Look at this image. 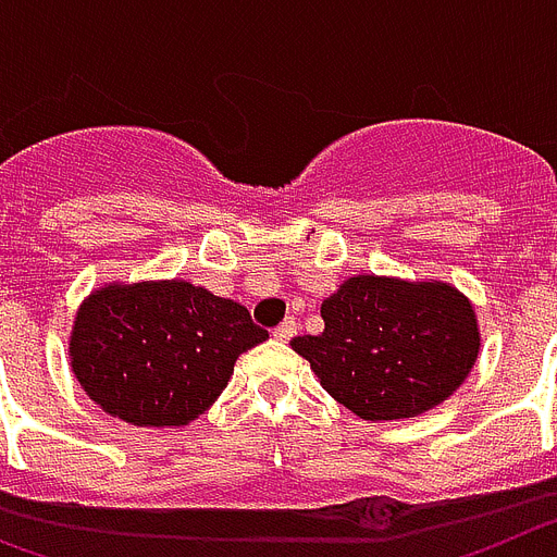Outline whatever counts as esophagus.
Here are the masks:
<instances>
[{"mask_svg":"<svg viewBox=\"0 0 557 557\" xmlns=\"http://www.w3.org/2000/svg\"><path fill=\"white\" fill-rule=\"evenodd\" d=\"M294 333H297V322H294V319L288 317V319H283V322H280L277 327H274L272 336L277 338V342H288V338H292Z\"/></svg>","mask_w":557,"mask_h":557,"instance_id":"esophagus-1","label":"esophagus"}]
</instances>
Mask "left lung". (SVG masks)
Returning <instances> with one entry per match:
<instances>
[{"instance_id": "left-lung-1", "label": "left lung", "mask_w": 557, "mask_h": 557, "mask_svg": "<svg viewBox=\"0 0 557 557\" xmlns=\"http://www.w3.org/2000/svg\"><path fill=\"white\" fill-rule=\"evenodd\" d=\"M325 331L292 350L364 420H404L451 398L480 359L473 302L443 280L356 274L322 302Z\"/></svg>"}]
</instances>
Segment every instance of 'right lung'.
Masks as SVG:
<instances>
[{
	"label": "right lung",
	"instance_id": "1",
	"mask_svg": "<svg viewBox=\"0 0 557 557\" xmlns=\"http://www.w3.org/2000/svg\"><path fill=\"white\" fill-rule=\"evenodd\" d=\"M240 302L187 280L106 283L81 302L70 333L77 384L111 418L173 429L205 414L240 352L265 342Z\"/></svg>",
	"mask_w": 557,
	"mask_h": 557
}]
</instances>
